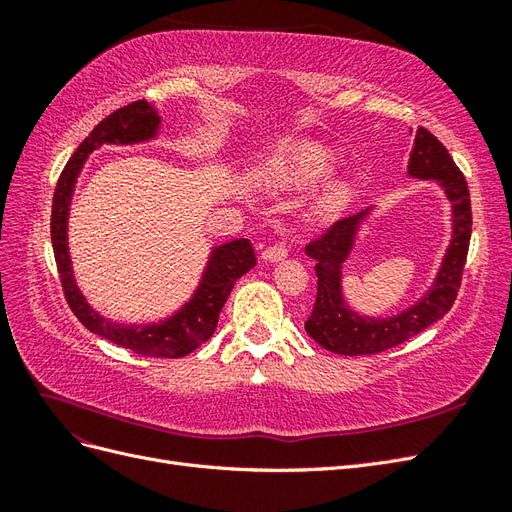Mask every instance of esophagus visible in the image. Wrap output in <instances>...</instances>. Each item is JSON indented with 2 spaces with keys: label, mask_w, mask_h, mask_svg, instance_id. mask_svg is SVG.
Listing matches in <instances>:
<instances>
[{
  "label": "esophagus",
  "mask_w": 512,
  "mask_h": 512,
  "mask_svg": "<svg viewBox=\"0 0 512 512\" xmlns=\"http://www.w3.org/2000/svg\"><path fill=\"white\" fill-rule=\"evenodd\" d=\"M288 256V247L284 243H275L269 245L265 252H262V258L269 260V262H277V260H284Z\"/></svg>",
  "instance_id": "34e87169"
}]
</instances>
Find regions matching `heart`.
Listing matches in <instances>:
<instances>
[{"instance_id": "obj_1", "label": "heart", "mask_w": 512, "mask_h": 512, "mask_svg": "<svg viewBox=\"0 0 512 512\" xmlns=\"http://www.w3.org/2000/svg\"><path fill=\"white\" fill-rule=\"evenodd\" d=\"M331 168L333 156L327 149L316 143L299 141L284 147L277 156L262 164L256 179L262 185H271V188H301V185H309L322 179L324 175H329ZM348 198V185H333L320 198L316 213L333 215L348 203Z\"/></svg>"}]
</instances>
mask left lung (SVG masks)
Here are the masks:
<instances>
[{
	"label": "left lung",
	"instance_id": "1",
	"mask_svg": "<svg viewBox=\"0 0 512 512\" xmlns=\"http://www.w3.org/2000/svg\"><path fill=\"white\" fill-rule=\"evenodd\" d=\"M408 173L418 179H436L453 205V241L448 245L436 284L406 312L393 318H363L354 314L342 297V262L348 258L356 228L365 220L367 209L333 222L322 235L305 245L309 258L316 260L318 290L312 316L305 320L307 335L335 354L361 356L378 354L404 344L406 339L440 320L459 294L463 267H466L472 207L468 181L463 177L451 153L429 130L418 128L410 153Z\"/></svg>",
	"mask_w": 512,
	"mask_h": 512
}]
</instances>
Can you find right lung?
<instances>
[{"label": "right lung", "instance_id": "obj_1", "mask_svg": "<svg viewBox=\"0 0 512 512\" xmlns=\"http://www.w3.org/2000/svg\"><path fill=\"white\" fill-rule=\"evenodd\" d=\"M158 126L160 117L153 111V106L147 100H136L128 106L117 108L115 113L102 119L91 130V134L72 153V158L59 175L51 211V241L64 297L74 316L83 322V327L136 354L156 356V359H179V356L190 354L213 335L232 286H235L241 275H245L256 265L252 243L247 239H237L215 247L194 299L173 318L160 324H149V327H121V324L98 316L87 305L83 294L74 284L66 243L70 196L74 190L76 175H79L89 153L98 149L102 143L128 145L147 141V138L156 136Z\"/></svg>", "mask_w": 512, "mask_h": 512}]
</instances>
